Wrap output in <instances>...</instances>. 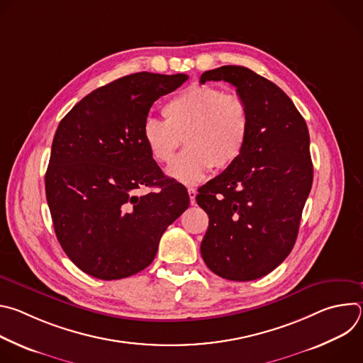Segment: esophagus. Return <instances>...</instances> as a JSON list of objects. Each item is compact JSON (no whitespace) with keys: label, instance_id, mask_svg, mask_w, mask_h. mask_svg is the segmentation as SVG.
Masks as SVG:
<instances>
[{"label":"esophagus","instance_id":"obj_1","mask_svg":"<svg viewBox=\"0 0 363 363\" xmlns=\"http://www.w3.org/2000/svg\"><path fill=\"white\" fill-rule=\"evenodd\" d=\"M188 195H189V201L194 205L195 203V196H196V189L195 188H188Z\"/></svg>","mask_w":363,"mask_h":363}]
</instances>
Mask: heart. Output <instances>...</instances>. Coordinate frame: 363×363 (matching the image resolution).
<instances>
[{"label":"heart","instance_id":"heart-1","mask_svg":"<svg viewBox=\"0 0 363 363\" xmlns=\"http://www.w3.org/2000/svg\"><path fill=\"white\" fill-rule=\"evenodd\" d=\"M162 115L165 121L146 119L142 138L158 164H169L185 140L186 149L168 168L182 184L201 182L214 167H233L247 146L250 109L237 93L213 84L189 86L165 103Z\"/></svg>","mask_w":363,"mask_h":363}]
</instances>
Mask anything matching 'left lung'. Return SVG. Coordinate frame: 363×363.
<instances>
[{"label": "left lung", "mask_w": 363, "mask_h": 363, "mask_svg": "<svg viewBox=\"0 0 363 363\" xmlns=\"http://www.w3.org/2000/svg\"><path fill=\"white\" fill-rule=\"evenodd\" d=\"M233 84L250 109V136L241 158L198 189L210 224L201 242L205 264L217 276L260 279L293 250L313 164L303 116L273 82L242 66L201 74L199 83Z\"/></svg>", "instance_id": "8db88e82"}]
</instances>
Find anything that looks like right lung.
Wrapping results in <instances>:
<instances>
[{
  "instance_id": "add662e5",
  "label": "right lung",
  "mask_w": 363,
  "mask_h": 363,
  "mask_svg": "<svg viewBox=\"0 0 363 363\" xmlns=\"http://www.w3.org/2000/svg\"><path fill=\"white\" fill-rule=\"evenodd\" d=\"M186 80L147 72L121 77L83 97L57 128L47 203L62 248L89 276L119 280L146 269L189 206L185 186L164 175L142 138L153 101ZM146 186L159 189L135 194Z\"/></svg>"
}]
</instances>
